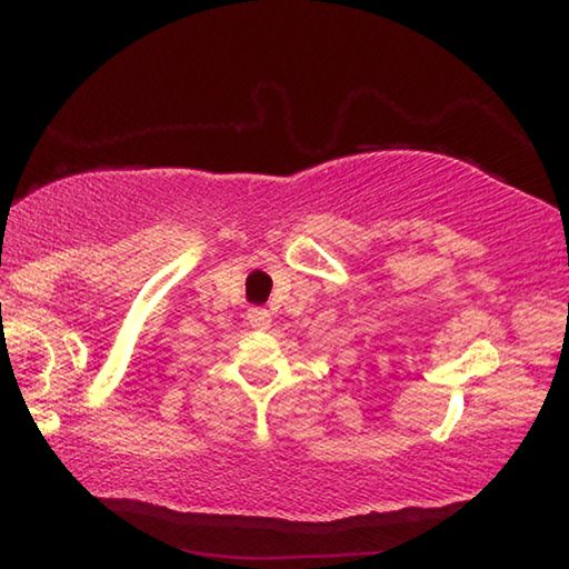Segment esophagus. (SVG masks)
Returning <instances> with one entry per match:
<instances>
[{"mask_svg": "<svg viewBox=\"0 0 569 569\" xmlns=\"http://www.w3.org/2000/svg\"><path fill=\"white\" fill-rule=\"evenodd\" d=\"M248 323H250V329H256V331H268L271 329V313H268L266 308H250Z\"/></svg>", "mask_w": 569, "mask_h": 569, "instance_id": "34e87169", "label": "esophagus"}]
</instances>
